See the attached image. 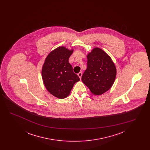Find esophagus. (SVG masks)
<instances>
[{
	"instance_id": "obj_1",
	"label": "esophagus",
	"mask_w": 150,
	"mask_h": 150,
	"mask_svg": "<svg viewBox=\"0 0 150 150\" xmlns=\"http://www.w3.org/2000/svg\"><path fill=\"white\" fill-rule=\"evenodd\" d=\"M78 75V76L80 78V79H81V76H82V72H79Z\"/></svg>"
}]
</instances>
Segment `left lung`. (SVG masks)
I'll return each instance as SVG.
<instances>
[{
    "label": "left lung",
    "mask_w": 150,
    "mask_h": 150,
    "mask_svg": "<svg viewBox=\"0 0 150 150\" xmlns=\"http://www.w3.org/2000/svg\"><path fill=\"white\" fill-rule=\"evenodd\" d=\"M87 69L81 80L94 95L107 92L114 83L116 69L107 53L99 48H94L87 55Z\"/></svg>",
    "instance_id": "left-lung-1"
}]
</instances>
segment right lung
Returning <instances> with one entry per match:
<instances>
[{"label": "right lung", "instance_id": "right-lung-1", "mask_svg": "<svg viewBox=\"0 0 150 150\" xmlns=\"http://www.w3.org/2000/svg\"><path fill=\"white\" fill-rule=\"evenodd\" d=\"M72 52L73 50L59 47L50 52L43 64L42 75L44 84L51 94L60 99L66 98L74 84L80 80L69 62Z\"/></svg>", "mask_w": 150, "mask_h": 150}]
</instances>
